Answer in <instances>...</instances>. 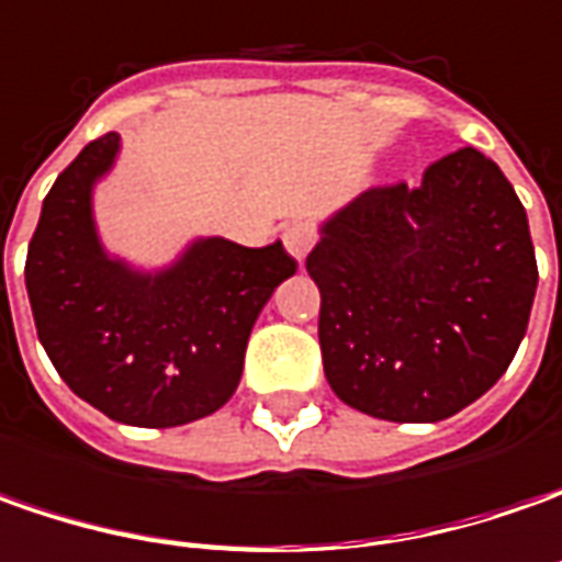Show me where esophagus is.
Returning <instances> with one entry per match:
<instances>
[{
  "mask_svg": "<svg viewBox=\"0 0 562 562\" xmlns=\"http://www.w3.org/2000/svg\"><path fill=\"white\" fill-rule=\"evenodd\" d=\"M314 243H317V226L311 221H292L282 226V245L289 248L292 258L304 261Z\"/></svg>",
  "mask_w": 562,
  "mask_h": 562,
  "instance_id": "1",
  "label": "esophagus"
}]
</instances>
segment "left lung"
Returning a JSON list of instances; mask_svg holds the SVG:
<instances>
[{
	"label": "left lung",
	"mask_w": 562,
	"mask_h": 562,
	"mask_svg": "<svg viewBox=\"0 0 562 562\" xmlns=\"http://www.w3.org/2000/svg\"><path fill=\"white\" fill-rule=\"evenodd\" d=\"M333 392L389 423H438L507 373L532 314L526 207L492 158L457 148L423 183L360 192L307 255Z\"/></svg>",
	"instance_id": "obj_1"
}]
</instances>
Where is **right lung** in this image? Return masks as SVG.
<instances>
[{"label": "right lung", "mask_w": 562, "mask_h": 562, "mask_svg": "<svg viewBox=\"0 0 562 562\" xmlns=\"http://www.w3.org/2000/svg\"><path fill=\"white\" fill-rule=\"evenodd\" d=\"M117 133L92 139L49 189L27 248L36 336L74 395L126 426L167 429L221 411L243 376L267 299L299 263L282 248L202 239L161 273L111 261L92 226V183Z\"/></svg>", "instance_id": "add662e5"}]
</instances>
